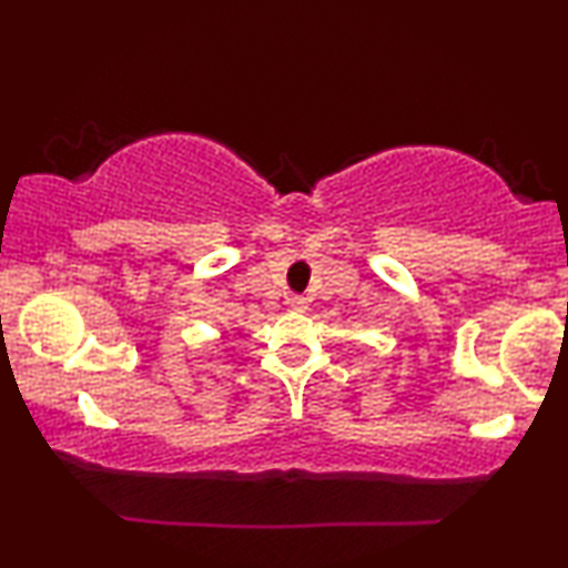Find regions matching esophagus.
Segmentation results:
<instances>
[{
	"instance_id": "34e87169",
	"label": "esophagus",
	"mask_w": 568,
	"mask_h": 568,
	"mask_svg": "<svg viewBox=\"0 0 568 568\" xmlns=\"http://www.w3.org/2000/svg\"><path fill=\"white\" fill-rule=\"evenodd\" d=\"M286 305H290L292 310H297V313H305V310H307V300L300 297V294H292V297L286 300Z\"/></svg>"
}]
</instances>
